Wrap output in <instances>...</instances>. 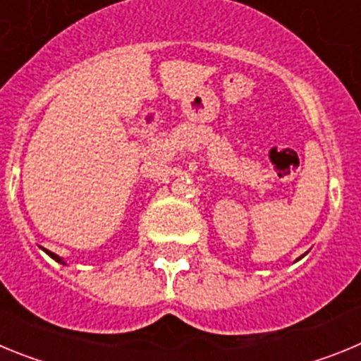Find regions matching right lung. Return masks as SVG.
I'll return each instance as SVG.
<instances>
[{"label":"right lung","instance_id":"1","mask_svg":"<svg viewBox=\"0 0 361 361\" xmlns=\"http://www.w3.org/2000/svg\"><path fill=\"white\" fill-rule=\"evenodd\" d=\"M44 251H47V250H44ZM47 255H49V257H52L54 260H56V262H59V264H63V266H66V262H65V260H63L61 257H57L56 253H52V251H47Z\"/></svg>","mask_w":361,"mask_h":361}]
</instances>
